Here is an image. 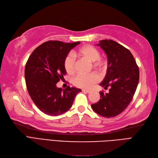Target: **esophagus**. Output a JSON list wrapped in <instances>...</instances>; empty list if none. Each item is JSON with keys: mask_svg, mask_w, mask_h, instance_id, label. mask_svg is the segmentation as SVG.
I'll return each instance as SVG.
<instances>
[{"mask_svg": "<svg viewBox=\"0 0 158 158\" xmlns=\"http://www.w3.org/2000/svg\"><path fill=\"white\" fill-rule=\"evenodd\" d=\"M82 92L86 93H90V91L88 90H86V89H82Z\"/></svg>", "mask_w": 158, "mask_h": 158, "instance_id": "obj_1", "label": "esophagus"}]
</instances>
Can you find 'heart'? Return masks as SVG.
<instances>
[{"label": "heart", "instance_id": "obj_1", "mask_svg": "<svg viewBox=\"0 0 158 158\" xmlns=\"http://www.w3.org/2000/svg\"><path fill=\"white\" fill-rule=\"evenodd\" d=\"M76 54L80 57H84L91 62H94V66L101 68L102 67V63L99 59L100 52L97 48L92 45H85L77 51ZM64 68L67 73L72 74L75 72V59L72 55H68L65 58ZM99 81V76L95 73H80L73 80L74 85L80 88L89 89L92 88L94 84Z\"/></svg>", "mask_w": 158, "mask_h": 158}]
</instances>
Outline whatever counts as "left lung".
I'll return each instance as SVG.
<instances>
[{
	"instance_id": "left-lung-1",
	"label": "left lung",
	"mask_w": 158,
	"mask_h": 158,
	"mask_svg": "<svg viewBox=\"0 0 158 158\" xmlns=\"http://www.w3.org/2000/svg\"><path fill=\"white\" fill-rule=\"evenodd\" d=\"M97 45L107 56L106 77L99 85L110 87L109 92H100L101 99L91 107L105 118H113L125 110L132 101L139 80V69L128 49L112 40H102Z\"/></svg>"
}]
</instances>
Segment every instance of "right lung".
<instances>
[{"label": "right lung", "mask_w": 158, "mask_h": 158, "mask_svg": "<svg viewBox=\"0 0 158 158\" xmlns=\"http://www.w3.org/2000/svg\"><path fill=\"white\" fill-rule=\"evenodd\" d=\"M80 43L61 41L45 42L35 49L25 68V79L33 102L44 114L57 116L71 108L80 89L68 86L57 88V84L66 74L64 60L69 52Z\"/></svg>", "instance_id": "1"}]
</instances>
